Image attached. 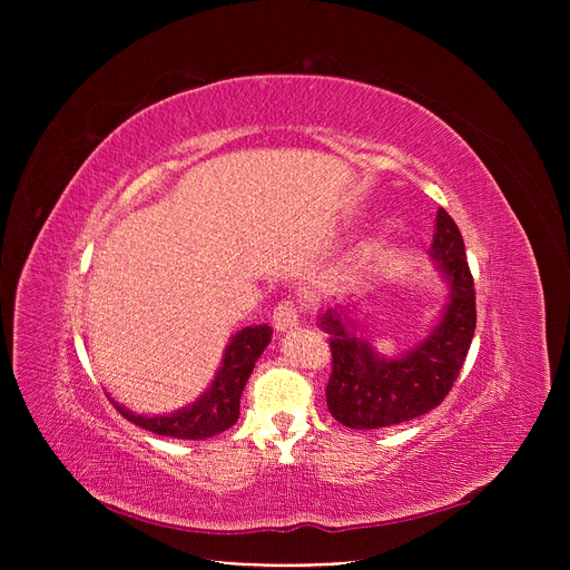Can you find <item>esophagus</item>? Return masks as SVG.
I'll use <instances>...</instances> for the list:
<instances>
[{"instance_id":"34e87169","label":"esophagus","mask_w":570,"mask_h":570,"mask_svg":"<svg viewBox=\"0 0 570 570\" xmlns=\"http://www.w3.org/2000/svg\"><path fill=\"white\" fill-rule=\"evenodd\" d=\"M301 312L303 309L295 301H282L273 312V323L277 331H288V327L297 325V321H301Z\"/></svg>"}]
</instances>
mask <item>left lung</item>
<instances>
[{
  "mask_svg": "<svg viewBox=\"0 0 570 570\" xmlns=\"http://www.w3.org/2000/svg\"><path fill=\"white\" fill-rule=\"evenodd\" d=\"M432 256L451 284V301L430 337L397 361L376 355L367 342L353 337L346 307L327 309L318 318V327L331 335L333 353L325 400L342 425H400L436 409L458 381L475 331V288L462 233L443 207L436 215Z\"/></svg>",
  "mask_w": 570,
  "mask_h": 570,
  "instance_id": "8db88e82",
  "label": "left lung"
}]
</instances>
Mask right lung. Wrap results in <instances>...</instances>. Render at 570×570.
<instances>
[{
  "instance_id": "add662e5",
  "label": "right lung",
  "mask_w": 570,
  "mask_h": 570,
  "mask_svg": "<svg viewBox=\"0 0 570 570\" xmlns=\"http://www.w3.org/2000/svg\"><path fill=\"white\" fill-rule=\"evenodd\" d=\"M273 331L269 325H254L239 331L224 355L222 370L217 372V379L207 387V393L191 406L175 411L170 415H134L125 406H117L127 421L134 425L159 434V436H173V439H207L215 436L230 425H235L239 415V397H243L245 385L249 381V374L258 361V355L267 346Z\"/></svg>"
}]
</instances>
